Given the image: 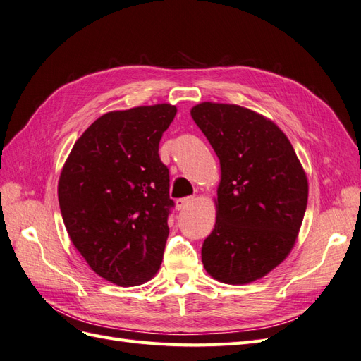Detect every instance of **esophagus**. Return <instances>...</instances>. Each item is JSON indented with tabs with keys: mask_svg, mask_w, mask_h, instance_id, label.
Listing matches in <instances>:
<instances>
[{
	"mask_svg": "<svg viewBox=\"0 0 361 361\" xmlns=\"http://www.w3.org/2000/svg\"><path fill=\"white\" fill-rule=\"evenodd\" d=\"M194 200H195L194 197H182V199H178V200H176L178 209H179V211H183L185 207H188Z\"/></svg>",
	"mask_w": 361,
	"mask_h": 361,
	"instance_id": "obj_1",
	"label": "esophagus"
}]
</instances>
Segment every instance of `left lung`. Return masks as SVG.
<instances>
[{"mask_svg": "<svg viewBox=\"0 0 361 361\" xmlns=\"http://www.w3.org/2000/svg\"><path fill=\"white\" fill-rule=\"evenodd\" d=\"M191 116L221 166L202 262L218 281L245 285L289 255L307 207V178L288 137L264 116L214 102L195 105Z\"/></svg>", "mask_w": 361, "mask_h": 361, "instance_id": "8db88e82", "label": "left lung"}]
</instances>
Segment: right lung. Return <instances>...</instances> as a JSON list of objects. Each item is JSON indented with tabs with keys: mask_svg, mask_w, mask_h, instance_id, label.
I'll list each match as a JSON object with an SVG mask.
<instances>
[{
	"mask_svg": "<svg viewBox=\"0 0 361 361\" xmlns=\"http://www.w3.org/2000/svg\"><path fill=\"white\" fill-rule=\"evenodd\" d=\"M176 113L170 104L106 113L76 140L61 170L59 202L71 241L114 285H141L162 262L174 202L158 150Z\"/></svg>",
	"mask_w": 361,
	"mask_h": 361,
	"instance_id": "right-lung-1",
	"label": "right lung"
}]
</instances>
